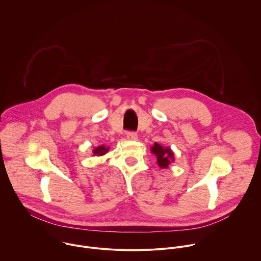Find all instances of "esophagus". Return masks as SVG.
<instances>
[{
  "instance_id": "esophagus-1",
  "label": "esophagus",
  "mask_w": 261,
  "mask_h": 261,
  "mask_svg": "<svg viewBox=\"0 0 261 261\" xmlns=\"http://www.w3.org/2000/svg\"><path fill=\"white\" fill-rule=\"evenodd\" d=\"M127 139L130 141H136L138 139V136L135 132H128L127 133Z\"/></svg>"
}]
</instances>
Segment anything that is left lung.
<instances>
[{
	"instance_id": "left-lung-1",
	"label": "left lung",
	"mask_w": 261,
	"mask_h": 261,
	"mask_svg": "<svg viewBox=\"0 0 261 261\" xmlns=\"http://www.w3.org/2000/svg\"><path fill=\"white\" fill-rule=\"evenodd\" d=\"M151 152L155 154L157 159V164L161 168H167L170 162L174 160V154L168 147H163L158 143H154L151 147Z\"/></svg>"
}]
</instances>
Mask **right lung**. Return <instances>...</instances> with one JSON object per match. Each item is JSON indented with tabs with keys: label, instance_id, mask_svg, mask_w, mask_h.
Wrapping results in <instances>:
<instances>
[{
	"label": "right lung",
	"instance_id": "obj_1",
	"mask_svg": "<svg viewBox=\"0 0 261 261\" xmlns=\"http://www.w3.org/2000/svg\"><path fill=\"white\" fill-rule=\"evenodd\" d=\"M108 151H109V147H106L105 145H100V146L96 147V148L93 150V153H94V155L101 156V155L106 154Z\"/></svg>",
	"mask_w": 261,
	"mask_h": 261
}]
</instances>
